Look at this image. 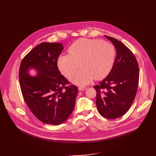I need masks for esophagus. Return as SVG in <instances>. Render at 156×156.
<instances>
[{
	"label": "esophagus",
	"mask_w": 156,
	"mask_h": 156,
	"mask_svg": "<svg viewBox=\"0 0 156 156\" xmlns=\"http://www.w3.org/2000/svg\"><path fill=\"white\" fill-rule=\"evenodd\" d=\"M87 87H78V90L79 91H83V90H87Z\"/></svg>",
	"instance_id": "34e87169"
}]
</instances>
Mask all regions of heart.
I'll use <instances>...</instances> for the list:
<instances>
[{
    "instance_id": "1",
    "label": "heart",
    "mask_w": 156,
    "mask_h": 156,
    "mask_svg": "<svg viewBox=\"0 0 156 156\" xmlns=\"http://www.w3.org/2000/svg\"><path fill=\"white\" fill-rule=\"evenodd\" d=\"M68 55L57 58V67L62 75L69 78L79 67L81 69L70 78L78 85H85L95 78L107 76L115 61L116 49L109 42L99 39L80 38L69 48Z\"/></svg>"
}]
</instances>
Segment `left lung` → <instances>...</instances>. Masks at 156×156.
<instances>
[{"instance_id": "1", "label": "left lung", "mask_w": 156, "mask_h": 156, "mask_svg": "<svg viewBox=\"0 0 156 156\" xmlns=\"http://www.w3.org/2000/svg\"><path fill=\"white\" fill-rule=\"evenodd\" d=\"M114 45L116 57L109 75L94 88L96 105L101 116L108 119L119 118L128 111L136 94L139 68L133 54L120 41L105 36Z\"/></svg>"}]
</instances>
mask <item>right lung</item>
Returning a JSON list of instances; mask_svg holds the SVG:
<instances>
[{
    "mask_svg": "<svg viewBox=\"0 0 156 156\" xmlns=\"http://www.w3.org/2000/svg\"><path fill=\"white\" fill-rule=\"evenodd\" d=\"M63 49L61 43H41L24 57L20 68L24 101L38 119L48 125H61L69 117L78 92L73 85L65 87L69 81L57 68V58ZM31 69L37 72L35 76L30 75Z\"/></svg>",
    "mask_w": 156,
    "mask_h": 156,
    "instance_id": "right-lung-1",
    "label": "right lung"
}]
</instances>
